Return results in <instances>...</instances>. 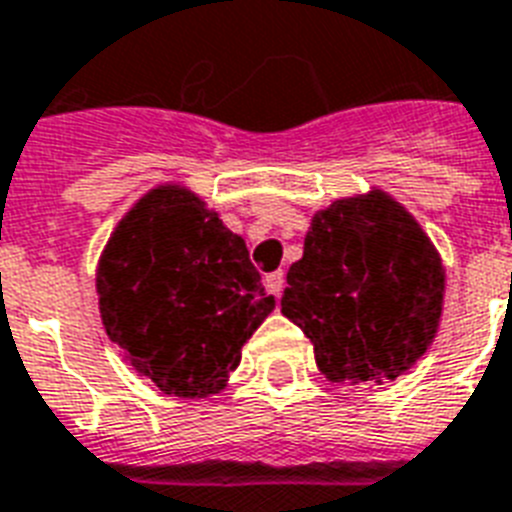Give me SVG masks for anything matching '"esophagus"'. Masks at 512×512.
<instances>
[{"label": "esophagus", "instance_id": "34e87169", "mask_svg": "<svg viewBox=\"0 0 512 512\" xmlns=\"http://www.w3.org/2000/svg\"><path fill=\"white\" fill-rule=\"evenodd\" d=\"M265 287H268V292H271V295H276V298H279L284 290V271L268 273V276H265Z\"/></svg>", "mask_w": 512, "mask_h": 512}]
</instances>
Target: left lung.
<instances>
[{"instance_id": "left-lung-1", "label": "left lung", "mask_w": 512, "mask_h": 512, "mask_svg": "<svg viewBox=\"0 0 512 512\" xmlns=\"http://www.w3.org/2000/svg\"><path fill=\"white\" fill-rule=\"evenodd\" d=\"M440 311V255L397 201L370 193L314 214L282 314L311 338L330 381L403 376L438 333Z\"/></svg>"}]
</instances>
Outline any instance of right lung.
I'll return each mask as SVG.
<instances>
[{
  "mask_svg": "<svg viewBox=\"0 0 512 512\" xmlns=\"http://www.w3.org/2000/svg\"><path fill=\"white\" fill-rule=\"evenodd\" d=\"M96 287L112 343L177 397L220 392L273 311L244 239L182 187L152 190L123 217Z\"/></svg>",
  "mask_w": 512,
  "mask_h": 512,
  "instance_id": "right-lung-1",
  "label": "right lung"
}]
</instances>
